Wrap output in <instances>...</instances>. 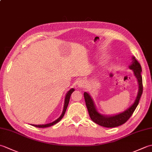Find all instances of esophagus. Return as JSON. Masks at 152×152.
I'll return each mask as SVG.
<instances>
[{"label": "esophagus", "instance_id": "obj_1", "mask_svg": "<svg viewBox=\"0 0 152 152\" xmlns=\"http://www.w3.org/2000/svg\"><path fill=\"white\" fill-rule=\"evenodd\" d=\"M86 85V82L83 80H80V81L78 83V86L79 88H83Z\"/></svg>", "mask_w": 152, "mask_h": 152}]
</instances>
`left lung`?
<instances>
[{"label": "left lung", "instance_id": "1", "mask_svg": "<svg viewBox=\"0 0 152 152\" xmlns=\"http://www.w3.org/2000/svg\"><path fill=\"white\" fill-rule=\"evenodd\" d=\"M129 69L133 70L134 76L136 77L138 85V91L133 104L130 106L125 111L119 113V114L113 115H105L99 113L96 109L95 102L92 97L88 93L84 92V96L86 104L90 118L93 122L104 127H115L121 125L127 121L130 118L132 114H133L135 109L137 107L139 102L140 96L142 94L143 86H142V78L141 76L142 68L140 63L138 62L134 56L132 57V62L129 65Z\"/></svg>", "mask_w": 152, "mask_h": 152}]
</instances>
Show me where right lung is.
<instances>
[{
    "instance_id": "obj_1",
    "label": "right lung",
    "mask_w": 152,
    "mask_h": 152,
    "mask_svg": "<svg viewBox=\"0 0 152 152\" xmlns=\"http://www.w3.org/2000/svg\"><path fill=\"white\" fill-rule=\"evenodd\" d=\"M74 88H71L69 91L66 93V94L65 95V98H64V107H63V112L61 115H60V117L59 118H57V119H56L54 121L50 123V124H44V125H32L34 126V127H38V128H45V127H51V126H52L55 124H56L57 123L59 122L61 119L63 118V116L65 114V112L66 110V108H67V106L69 105V100H70V95L72 93L74 92Z\"/></svg>"
}]
</instances>
